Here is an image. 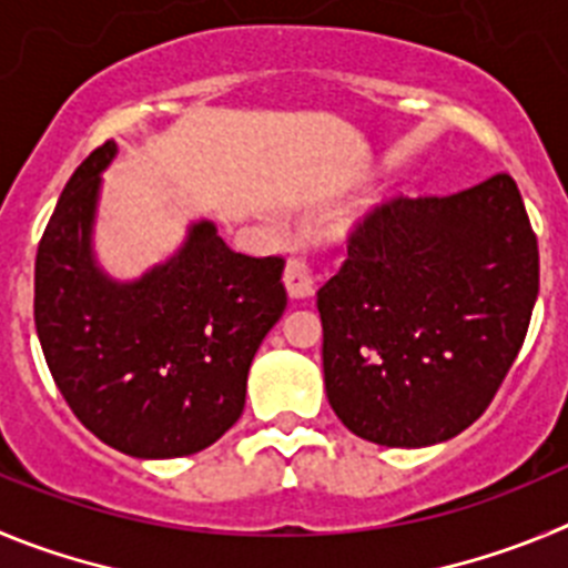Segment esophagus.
<instances>
[{
	"mask_svg": "<svg viewBox=\"0 0 568 568\" xmlns=\"http://www.w3.org/2000/svg\"><path fill=\"white\" fill-rule=\"evenodd\" d=\"M283 283H285V288H288L291 296H311L314 294V285H316L314 265L303 257H291L288 263H285Z\"/></svg>",
	"mask_w": 568,
	"mask_h": 568,
	"instance_id": "esophagus-1",
	"label": "esophagus"
}]
</instances>
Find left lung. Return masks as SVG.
Returning a JSON list of instances; mask_svg holds the SVG:
<instances>
[{
  "instance_id": "8db88e82",
  "label": "left lung",
  "mask_w": 568,
  "mask_h": 568,
  "mask_svg": "<svg viewBox=\"0 0 568 568\" xmlns=\"http://www.w3.org/2000/svg\"><path fill=\"white\" fill-rule=\"evenodd\" d=\"M538 277V237L507 172L367 209L316 294L339 422L382 447L467 430L524 345Z\"/></svg>"
}]
</instances>
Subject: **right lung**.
Segmentation results:
<instances>
[{
    "label": "right lung",
    "instance_id": "right-lung-1",
    "mask_svg": "<svg viewBox=\"0 0 568 568\" xmlns=\"http://www.w3.org/2000/svg\"><path fill=\"white\" fill-rule=\"evenodd\" d=\"M106 141L61 192L36 252V334L70 410L87 430L135 458L201 453L246 405L263 336L283 316V257L232 252L195 223L170 263L112 283L90 252Z\"/></svg>",
    "mask_w": 568,
    "mask_h": 568
}]
</instances>
